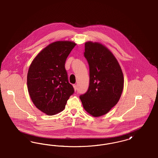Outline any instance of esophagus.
Wrapping results in <instances>:
<instances>
[{"instance_id": "obj_1", "label": "esophagus", "mask_w": 158, "mask_h": 158, "mask_svg": "<svg viewBox=\"0 0 158 158\" xmlns=\"http://www.w3.org/2000/svg\"><path fill=\"white\" fill-rule=\"evenodd\" d=\"M73 87H74V90H75V91H76V90L77 89V85H76V84H74V85H73Z\"/></svg>"}]
</instances>
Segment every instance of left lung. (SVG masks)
<instances>
[{
    "instance_id": "8db88e82",
    "label": "left lung",
    "mask_w": 158,
    "mask_h": 158,
    "mask_svg": "<svg viewBox=\"0 0 158 158\" xmlns=\"http://www.w3.org/2000/svg\"><path fill=\"white\" fill-rule=\"evenodd\" d=\"M84 56L89 65V87L80 98L87 112L101 116L118 102L123 89V74L115 56L100 43L87 42Z\"/></svg>"
}]
</instances>
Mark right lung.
Listing matches in <instances>:
<instances>
[{
  "label": "right lung",
  "mask_w": 158,
  "mask_h": 158,
  "mask_svg": "<svg viewBox=\"0 0 158 158\" xmlns=\"http://www.w3.org/2000/svg\"><path fill=\"white\" fill-rule=\"evenodd\" d=\"M76 44L56 41L48 45L32 62L27 75V89L35 106L47 115L64 109L74 93L65 63Z\"/></svg>",
  "instance_id": "add662e5"
}]
</instances>
